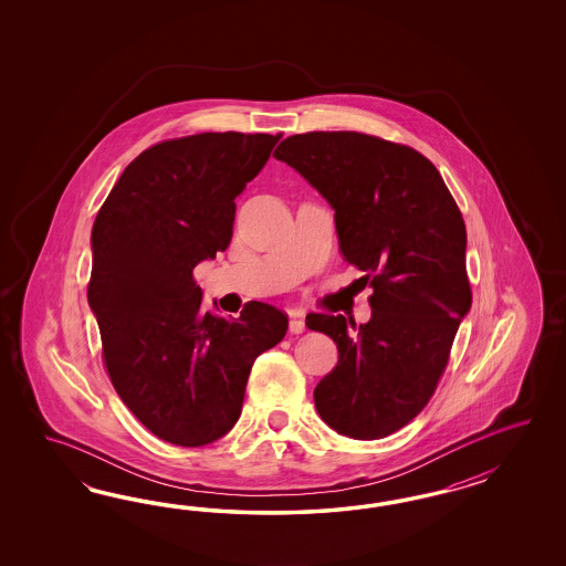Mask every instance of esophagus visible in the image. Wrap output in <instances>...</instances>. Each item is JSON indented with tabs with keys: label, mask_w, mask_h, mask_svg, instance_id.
I'll use <instances>...</instances> for the list:
<instances>
[{
	"label": "esophagus",
	"mask_w": 566,
	"mask_h": 566,
	"mask_svg": "<svg viewBox=\"0 0 566 566\" xmlns=\"http://www.w3.org/2000/svg\"><path fill=\"white\" fill-rule=\"evenodd\" d=\"M291 332L292 334H303L307 326H305V319H301V317H292L291 319Z\"/></svg>",
	"instance_id": "1"
}]
</instances>
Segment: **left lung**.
<instances>
[{"instance_id":"obj_1","label":"left lung","mask_w":566,"mask_h":566,"mask_svg":"<svg viewBox=\"0 0 566 566\" xmlns=\"http://www.w3.org/2000/svg\"><path fill=\"white\" fill-rule=\"evenodd\" d=\"M274 157L334 209L344 259L363 272L360 289H374L367 324L307 315L308 329L338 346L315 409L343 436L386 438L428 405L471 308L463 216L428 157L384 138L292 135Z\"/></svg>"}]
</instances>
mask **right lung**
I'll use <instances>...</instances> for the list:
<instances>
[{
	"instance_id": "1",
	"label": "right lung",
	"mask_w": 566,
	"mask_h": 566,
	"mask_svg": "<svg viewBox=\"0 0 566 566\" xmlns=\"http://www.w3.org/2000/svg\"><path fill=\"white\" fill-rule=\"evenodd\" d=\"M282 135L203 133L157 143L122 171L91 232L88 307L124 405L157 438L206 446L239 421L259 355L289 317L247 303L239 319L201 308L192 270L232 240L234 199Z\"/></svg>"
}]
</instances>
